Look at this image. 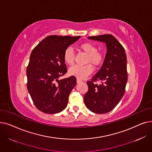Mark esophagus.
I'll return each instance as SVG.
<instances>
[{
    "label": "esophagus",
    "mask_w": 152,
    "mask_h": 152,
    "mask_svg": "<svg viewBox=\"0 0 152 152\" xmlns=\"http://www.w3.org/2000/svg\"><path fill=\"white\" fill-rule=\"evenodd\" d=\"M76 81H77V84H79V83H83V81H82V80H81V79H77Z\"/></svg>",
    "instance_id": "1"
}]
</instances>
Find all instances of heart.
<instances>
[{"mask_svg":"<svg viewBox=\"0 0 152 152\" xmlns=\"http://www.w3.org/2000/svg\"><path fill=\"white\" fill-rule=\"evenodd\" d=\"M79 49L87 54L86 63L84 66L75 65L69 69V74L71 76H76L79 79H83L89 75L94 70L91 64L95 67H99L103 62L104 57L102 53L98 52L97 45L90 42L82 43L79 46ZM75 55L71 47H68L64 51L63 60L68 65H73L75 62Z\"/></svg>","mask_w":152,"mask_h":152,"instance_id":"1","label":"heart"}]
</instances>
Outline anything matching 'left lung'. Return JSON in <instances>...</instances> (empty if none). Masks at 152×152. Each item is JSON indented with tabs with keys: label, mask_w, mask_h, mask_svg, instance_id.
I'll return each mask as SVG.
<instances>
[{
	"label": "left lung",
	"mask_w": 152,
	"mask_h": 152,
	"mask_svg": "<svg viewBox=\"0 0 152 152\" xmlns=\"http://www.w3.org/2000/svg\"><path fill=\"white\" fill-rule=\"evenodd\" d=\"M106 44L107 52L100 69L87 81L84 98L87 108L95 113L103 114L112 110L122 99L127 81V58L123 45L111 34L88 37ZM99 80L98 85L94 82Z\"/></svg>",
	"instance_id": "1"
}]
</instances>
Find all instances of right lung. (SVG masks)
<instances>
[{"mask_svg": "<svg viewBox=\"0 0 152 152\" xmlns=\"http://www.w3.org/2000/svg\"><path fill=\"white\" fill-rule=\"evenodd\" d=\"M81 36H49L32 51L26 68L27 88L36 108L47 114L61 112L76 84L74 76L59 80L67 72L63 53Z\"/></svg>", "mask_w": 152, "mask_h": 152, "instance_id": "right-lung-1", "label": "right lung"}]
</instances>
